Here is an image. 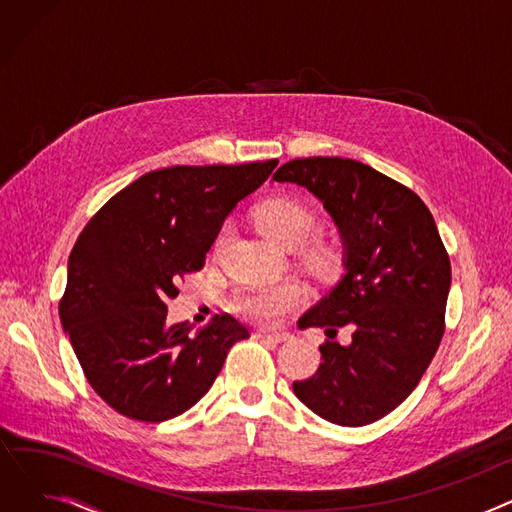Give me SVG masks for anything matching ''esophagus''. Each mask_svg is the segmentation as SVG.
I'll return each mask as SVG.
<instances>
[{
  "instance_id": "34e87169",
  "label": "esophagus",
  "mask_w": 512,
  "mask_h": 512,
  "mask_svg": "<svg viewBox=\"0 0 512 512\" xmlns=\"http://www.w3.org/2000/svg\"><path fill=\"white\" fill-rule=\"evenodd\" d=\"M259 338H263L265 342L280 344V342H286L290 338V334L288 332H259Z\"/></svg>"
}]
</instances>
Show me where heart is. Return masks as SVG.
<instances>
[{
    "label": "heart",
    "instance_id": "heart-1",
    "mask_svg": "<svg viewBox=\"0 0 512 512\" xmlns=\"http://www.w3.org/2000/svg\"><path fill=\"white\" fill-rule=\"evenodd\" d=\"M257 226L282 247H299L315 226V215L297 199L280 197L267 201L257 211ZM305 299L303 284L288 280L272 286L249 288L236 299V309L257 324H274L284 313Z\"/></svg>",
    "mask_w": 512,
    "mask_h": 512
}]
</instances>
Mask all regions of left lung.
I'll return each mask as SVG.
<instances>
[{"mask_svg": "<svg viewBox=\"0 0 512 512\" xmlns=\"http://www.w3.org/2000/svg\"><path fill=\"white\" fill-rule=\"evenodd\" d=\"M274 180L307 188L342 240V276L299 328H353L351 344L319 346L324 363L292 390L321 419L369 425L417 388L444 334L450 259L436 222L407 186L355 159H292Z\"/></svg>", "mask_w": 512, "mask_h": 512, "instance_id": "1", "label": "left lung"}]
</instances>
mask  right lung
I'll return each instance as SVG.
<instances>
[{
	"label": "right lung",
	"instance_id": "obj_1",
	"mask_svg": "<svg viewBox=\"0 0 512 512\" xmlns=\"http://www.w3.org/2000/svg\"><path fill=\"white\" fill-rule=\"evenodd\" d=\"M278 159L172 166L134 180L80 232L68 259L62 328L93 390L120 415L159 423L201 400L230 346L249 338L232 315L193 334L168 324L176 282L203 267L232 209Z\"/></svg>",
	"mask_w": 512,
	"mask_h": 512
}]
</instances>
